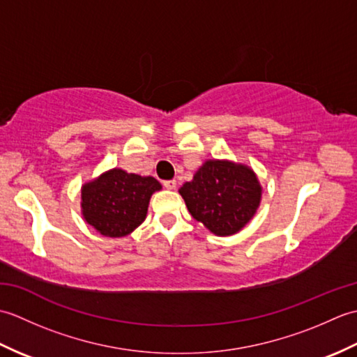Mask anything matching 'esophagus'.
<instances>
[{
    "instance_id": "1",
    "label": "esophagus",
    "mask_w": 357,
    "mask_h": 357,
    "mask_svg": "<svg viewBox=\"0 0 357 357\" xmlns=\"http://www.w3.org/2000/svg\"><path fill=\"white\" fill-rule=\"evenodd\" d=\"M162 185L167 188V190H174V188H176V181H174V179L162 181Z\"/></svg>"
}]
</instances>
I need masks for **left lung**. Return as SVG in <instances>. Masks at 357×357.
Here are the masks:
<instances>
[{
    "label": "left lung",
    "instance_id": "1",
    "mask_svg": "<svg viewBox=\"0 0 357 357\" xmlns=\"http://www.w3.org/2000/svg\"><path fill=\"white\" fill-rule=\"evenodd\" d=\"M179 193L196 221L219 236L239 231L261 202V185L248 167L216 159L204 164Z\"/></svg>",
    "mask_w": 357,
    "mask_h": 357
}]
</instances>
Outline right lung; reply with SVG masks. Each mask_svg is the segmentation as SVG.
I'll return each mask as SVG.
<instances>
[{"label": "right lung", "instance_id": "1", "mask_svg": "<svg viewBox=\"0 0 357 357\" xmlns=\"http://www.w3.org/2000/svg\"><path fill=\"white\" fill-rule=\"evenodd\" d=\"M156 190L161 184L155 178L113 169L82 187V216L104 236H127L146 219Z\"/></svg>", "mask_w": 357, "mask_h": 357}]
</instances>
